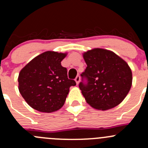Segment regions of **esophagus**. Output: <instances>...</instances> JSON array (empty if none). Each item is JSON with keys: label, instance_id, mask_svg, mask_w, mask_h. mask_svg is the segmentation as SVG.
Listing matches in <instances>:
<instances>
[{"label": "esophagus", "instance_id": "34e87169", "mask_svg": "<svg viewBox=\"0 0 148 148\" xmlns=\"http://www.w3.org/2000/svg\"><path fill=\"white\" fill-rule=\"evenodd\" d=\"M75 81H76V82H77V84H79V82H80V77H79V76L77 75V77H76Z\"/></svg>", "mask_w": 148, "mask_h": 148}]
</instances>
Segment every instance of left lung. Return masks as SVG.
I'll list each match as a JSON object with an SVG mask.
<instances>
[{"label": "left lung", "instance_id": "left-lung-1", "mask_svg": "<svg viewBox=\"0 0 148 148\" xmlns=\"http://www.w3.org/2000/svg\"><path fill=\"white\" fill-rule=\"evenodd\" d=\"M86 68L79 87L86 102L97 110H107L122 102L132 86L127 64L110 51L95 49L83 55Z\"/></svg>", "mask_w": 148, "mask_h": 148}]
</instances>
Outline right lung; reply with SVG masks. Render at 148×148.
I'll list each match as a JSON object with an SVG mask.
<instances>
[{
	"label": "right lung",
	"instance_id": "obj_1",
	"mask_svg": "<svg viewBox=\"0 0 148 148\" xmlns=\"http://www.w3.org/2000/svg\"><path fill=\"white\" fill-rule=\"evenodd\" d=\"M66 53L46 51L31 61L19 73L18 89L32 108L53 112L64 104L67 95L76 82L67 77L61 65Z\"/></svg>",
	"mask_w": 148,
	"mask_h": 148
}]
</instances>
